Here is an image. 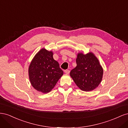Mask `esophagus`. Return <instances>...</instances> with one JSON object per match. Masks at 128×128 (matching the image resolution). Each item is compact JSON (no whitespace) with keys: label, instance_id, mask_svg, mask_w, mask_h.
<instances>
[{"label":"esophagus","instance_id":"obj_1","mask_svg":"<svg viewBox=\"0 0 128 128\" xmlns=\"http://www.w3.org/2000/svg\"><path fill=\"white\" fill-rule=\"evenodd\" d=\"M64 72L66 74H69V72H70V71H69V70H65Z\"/></svg>","mask_w":128,"mask_h":128}]
</instances>
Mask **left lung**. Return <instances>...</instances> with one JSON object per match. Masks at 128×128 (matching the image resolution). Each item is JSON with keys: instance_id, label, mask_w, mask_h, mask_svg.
<instances>
[{"instance_id": "obj_1", "label": "left lung", "mask_w": 128, "mask_h": 128, "mask_svg": "<svg viewBox=\"0 0 128 128\" xmlns=\"http://www.w3.org/2000/svg\"><path fill=\"white\" fill-rule=\"evenodd\" d=\"M76 67L71 70L70 75L81 90L91 91L94 90L101 83L103 68L98 58L92 52L86 54H77Z\"/></svg>"}]
</instances>
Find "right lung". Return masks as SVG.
<instances>
[{
  "label": "right lung",
  "mask_w": 128,
  "mask_h": 128,
  "mask_svg": "<svg viewBox=\"0 0 128 128\" xmlns=\"http://www.w3.org/2000/svg\"><path fill=\"white\" fill-rule=\"evenodd\" d=\"M53 55L52 51L42 48L34 56L29 67L31 84L37 91L43 94L51 91L64 74Z\"/></svg>",
  "instance_id": "add662e5"
}]
</instances>
